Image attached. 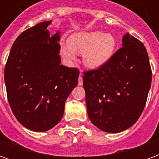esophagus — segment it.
Wrapping results in <instances>:
<instances>
[{
  "mask_svg": "<svg viewBox=\"0 0 159 159\" xmlns=\"http://www.w3.org/2000/svg\"><path fill=\"white\" fill-rule=\"evenodd\" d=\"M82 75H83V72H82V70L80 71V76L79 78H78V85L79 86H82L83 85V76H82Z\"/></svg>",
  "mask_w": 159,
  "mask_h": 159,
  "instance_id": "1",
  "label": "esophagus"
}]
</instances>
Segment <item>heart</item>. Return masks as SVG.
Returning <instances> with one entry per match:
<instances>
[{
	"instance_id": "heart-1",
	"label": "heart",
	"mask_w": 159,
	"mask_h": 159,
	"mask_svg": "<svg viewBox=\"0 0 159 159\" xmlns=\"http://www.w3.org/2000/svg\"><path fill=\"white\" fill-rule=\"evenodd\" d=\"M117 46L111 34L100 31L81 32L70 36L69 42L60 45V53L68 62L76 59V53H83L84 65L97 69L106 65L113 56Z\"/></svg>"
}]
</instances>
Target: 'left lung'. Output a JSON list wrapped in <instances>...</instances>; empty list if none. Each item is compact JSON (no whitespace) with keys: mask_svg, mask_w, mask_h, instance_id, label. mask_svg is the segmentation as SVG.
I'll use <instances>...</instances> for the list:
<instances>
[{"mask_svg":"<svg viewBox=\"0 0 159 159\" xmlns=\"http://www.w3.org/2000/svg\"><path fill=\"white\" fill-rule=\"evenodd\" d=\"M100 68L83 71L88 115L100 129L118 133L136 123L147 103L152 69L142 42L127 33Z\"/></svg>","mask_w":159,"mask_h":159,"instance_id":"left-lung-1","label":"left lung"}]
</instances>
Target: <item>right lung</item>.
<instances>
[{
    "label": "right lung",
    "instance_id": "right-lung-1",
    "mask_svg": "<svg viewBox=\"0 0 159 159\" xmlns=\"http://www.w3.org/2000/svg\"><path fill=\"white\" fill-rule=\"evenodd\" d=\"M50 23L37 24L17 37L4 71L12 113L23 126L40 132L59 123L79 76L78 69L60 65L59 35L50 37Z\"/></svg>",
    "mask_w": 159,
    "mask_h": 159
}]
</instances>
